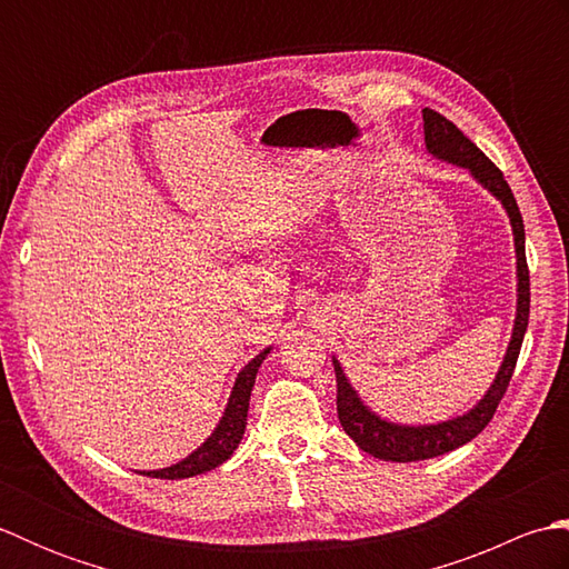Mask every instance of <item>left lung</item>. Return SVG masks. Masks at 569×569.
<instances>
[{"mask_svg":"<svg viewBox=\"0 0 569 569\" xmlns=\"http://www.w3.org/2000/svg\"><path fill=\"white\" fill-rule=\"evenodd\" d=\"M422 134H426V149L432 159L445 161L465 171L485 188L489 196L501 202V208L511 222L513 251H516V318L509 347L497 377L489 383L485 396L465 410L462 416H452L438 422H398L379 416L359 391L347 379L340 359L332 355V367L337 377V416L345 432L357 442L359 450L379 457L383 462H420V459L440 457L457 450V447L475 440L487 428V422L497 413V406L509 386L518 352H521L523 335L528 328L530 312V283H528V263H526V229L523 217L518 210L513 192L503 180V173L493 166L450 119L432 110H422Z\"/></svg>","mask_w":569,"mask_h":569,"instance_id":"8db88e82","label":"left lung"}]
</instances>
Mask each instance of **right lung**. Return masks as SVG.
I'll use <instances>...</instances> for the list:
<instances>
[{"label":"right lung","instance_id":"1","mask_svg":"<svg viewBox=\"0 0 569 569\" xmlns=\"http://www.w3.org/2000/svg\"><path fill=\"white\" fill-rule=\"evenodd\" d=\"M273 347H266L263 352H259L253 357L247 367H241V371L237 373L232 391H229L227 406L222 410V418L217 422L214 430L204 438V442H200V447H196L188 457L180 459V462L163 467V469H143L139 475H147L153 479H188V477H198L210 471L214 467H220L222 462H227L232 452L239 447L241 438H244L247 430V413H249V398H251V389L253 381H257L259 367L263 365V359L271 355Z\"/></svg>","mask_w":569,"mask_h":569}]
</instances>
